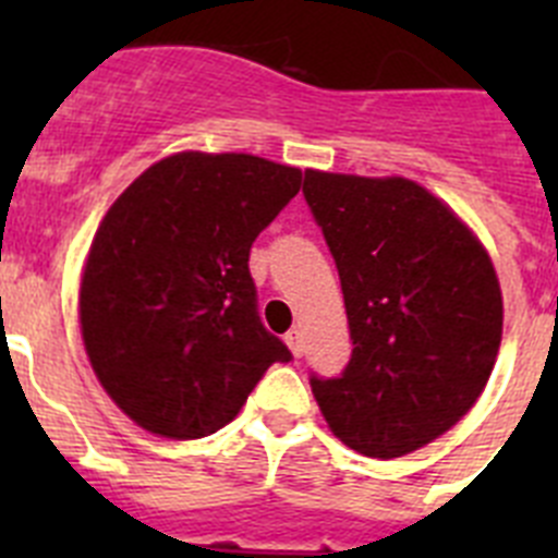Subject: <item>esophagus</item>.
I'll list each match as a JSON object with an SVG mask.
<instances>
[{"label":"esophagus","mask_w":558,"mask_h":558,"mask_svg":"<svg viewBox=\"0 0 558 558\" xmlns=\"http://www.w3.org/2000/svg\"><path fill=\"white\" fill-rule=\"evenodd\" d=\"M284 343H288L290 352H293L295 357H302V354H304V335H302V329H290V332L284 335Z\"/></svg>","instance_id":"obj_1"}]
</instances>
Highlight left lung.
Returning a JSON list of instances; mask_svg holds the SVG:
<instances>
[{
    "mask_svg": "<svg viewBox=\"0 0 558 558\" xmlns=\"http://www.w3.org/2000/svg\"><path fill=\"white\" fill-rule=\"evenodd\" d=\"M304 198L338 265L354 347L340 377H310L315 402L360 456H408L489 383L502 338L495 265L416 181L307 170Z\"/></svg>",
    "mask_w": 558,
    "mask_h": 558,
    "instance_id": "1",
    "label": "left lung"
}]
</instances>
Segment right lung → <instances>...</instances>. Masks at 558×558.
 Segmentation results:
<instances>
[{
	"label": "right lung",
	"mask_w": 558,
	"mask_h": 558,
	"mask_svg": "<svg viewBox=\"0 0 558 558\" xmlns=\"http://www.w3.org/2000/svg\"><path fill=\"white\" fill-rule=\"evenodd\" d=\"M299 167L186 150L147 167L106 211L81 279V332L100 386L165 438L229 425L293 354L259 322L248 254Z\"/></svg>",
	"instance_id": "right-lung-1"
}]
</instances>
